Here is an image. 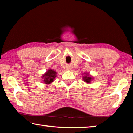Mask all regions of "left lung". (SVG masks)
Instances as JSON below:
<instances>
[{
  "instance_id": "obj_1",
  "label": "left lung",
  "mask_w": 133,
  "mask_h": 133,
  "mask_svg": "<svg viewBox=\"0 0 133 133\" xmlns=\"http://www.w3.org/2000/svg\"><path fill=\"white\" fill-rule=\"evenodd\" d=\"M83 80H84V81L85 82H86V83H90L91 80H92V78H92L91 77H90L88 74H87V75H85L84 77H83Z\"/></svg>"
}]
</instances>
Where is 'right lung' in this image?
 Listing matches in <instances>:
<instances>
[{
  "label": "right lung",
  "mask_w": 133,
  "mask_h": 133,
  "mask_svg": "<svg viewBox=\"0 0 133 133\" xmlns=\"http://www.w3.org/2000/svg\"><path fill=\"white\" fill-rule=\"evenodd\" d=\"M56 72L54 71L53 70L50 69L47 71L44 75H43L42 78L43 80V82L45 84H50L52 82H53V80L55 79V77H56Z\"/></svg>",
  "instance_id": "1"
}]
</instances>
